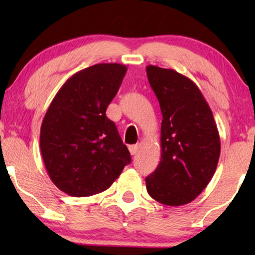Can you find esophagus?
Here are the masks:
<instances>
[{
  "label": "esophagus",
  "mask_w": 255,
  "mask_h": 255,
  "mask_svg": "<svg viewBox=\"0 0 255 255\" xmlns=\"http://www.w3.org/2000/svg\"><path fill=\"white\" fill-rule=\"evenodd\" d=\"M128 148H129V152H130L131 156L136 154L137 151H139V146H137V145H130Z\"/></svg>",
  "instance_id": "esophagus-1"
}]
</instances>
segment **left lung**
<instances>
[{"label":"left lung","mask_w":255,"mask_h":255,"mask_svg":"<svg viewBox=\"0 0 255 255\" xmlns=\"http://www.w3.org/2000/svg\"><path fill=\"white\" fill-rule=\"evenodd\" d=\"M159 102L162 156L145 178L146 189L168 206L188 204L204 191L217 168L221 140L212 111L191 79L174 69L146 67Z\"/></svg>","instance_id":"obj_1"}]
</instances>
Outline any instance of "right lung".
Returning a JSON list of instances; mask_svg holds the SVG:
<instances>
[{
  "mask_svg": "<svg viewBox=\"0 0 255 255\" xmlns=\"http://www.w3.org/2000/svg\"><path fill=\"white\" fill-rule=\"evenodd\" d=\"M127 72L99 63L72 75L52 99L40 127V152L58 189L72 197L105 191L131 158L105 115Z\"/></svg>",
  "mask_w": 255,
  "mask_h": 255,
  "instance_id": "add662e5",
  "label": "right lung"
}]
</instances>
